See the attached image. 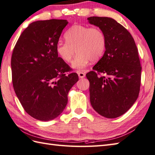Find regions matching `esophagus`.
<instances>
[{"instance_id": "34e87169", "label": "esophagus", "mask_w": 155, "mask_h": 155, "mask_svg": "<svg viewBox=\"0 0 155 155\" xmlns=\"http://www.w3.org/2000/svg\"><path fill=\"white\" fill-rule=\"evenodd\" d=\"M77 73H78V77H79V78H83L85 77V74L84 73V72H81V71H78Z\"/></svg>"}]
</instances>
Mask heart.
<instances>
[{"label": "heart", "mask_w": 155, "mask_h": 155, "mask_svg": "<svg viewBox=\"0 0 155 155\" xmlns=\"http://www.w3.org/2000/svg\"><path fill=\"white\" fill-rule=\"evenodd\" d=\"M66 42H58L56 51L64 62L71 63L76 52L77 54L72 67L83 70L92 62L97 61L103 57L106 49V37L101 29L75 25L64 35Z\"/></svg>", "instance_id": "heart-1"}]
</instances>
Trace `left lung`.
Returning a JSON list of instances; mask_svg holds the SVG:
<instances>
[{"label":"left lung","mask_w":155,"mask_h":155,"mask_svg":"<svg viewBox=\"0 0 155 155\" xmlns=\"http://www.w3.org/2000/svg\"><path fill=\"white\" fill-rule=\"evenodd\" d=\"M88 20L101 29L107 41L103 57L86 74L91 104L101 116L117 118L139 97L142 67L138 49L130 32L113 18L91 16ZM101 73L105 75L98 76Z\"/></svg>","instance_id":"1"}]
</instances>
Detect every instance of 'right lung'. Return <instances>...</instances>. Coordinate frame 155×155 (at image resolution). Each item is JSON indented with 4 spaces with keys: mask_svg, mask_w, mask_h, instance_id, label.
Listing matches in <instances>:
<instances>
[{
    "mask_svg": "<svg viewBox=\"0 0 155 155\" xmlns=\"http://www.w3.org/2000/svg\"><path fill=\"white\" fill-rule=\"evenodd\" d=\"M67 20L38 21L22 32L11 58L13 87L25 110L36 119H54L64 110L68 93L78 81L58 57L56 46Z\"/></svg>",
    "mask_w": 155,
    "mask_h": 155,
    "instance_id": "add662e5",
    "label": "right lung"
}]
</instances>
